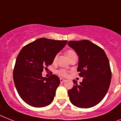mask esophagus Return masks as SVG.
I'll list each match as a JSON object with an SVG mask.
<instances>
[{"label": "esophagus", "instance_id": "34e87169", "mask_svg": "<svg viewBox=\"0 0 121 121\" xmlns=\"http://www.w3.org/2000/svg\"><path fill=\"white\" fill-rule=\"evenodd\" d=\"M60 82H61V83H63L64 82H65L66 81V80L65 79H63V78H60Z\"/></svg>", "mask_w": 121, "mask_h": 121}]
</instances>
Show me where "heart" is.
Here are the masks:
<instances>
[{
	"label": "heart",
	"instance_id": "obj_1",
	"mask_svg": "<svg viewBox=\"0 0 121 121\" xmlns=\"http://www.w3.org/2000/svg\"><path fill=\"white\" fill-rule=\"evenodd\" d=\"M66 55L67 56H68L69 58L71 57L72 56L74 55H76V53H75L74 51H73L72 50H68V51L66 52ZM57 59V55H56L55 56L54 59H53V61H55ZM58 74L60 76H63V77H66L68 75V71H67L66 69H61L58 71Z\"/></svg>",
	"mask_w": 121,
	"mask_h": 121
}]
</instances>
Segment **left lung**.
<instances>
[{
    "mask_svg": "<svg viewBox=\"0 0 121 121\" xmlns=\"http://www.w3.org/2000/svg\"><path fill=\"white\" fill-rule=\"evenodd\" d=\"M68 45L79 56L78 71L84 79L78 84L73 80V87L68 91L73 105L89 108L103 100L109 87L111 71L106 53L101 47L88 40L72 41Z\"/></svg>",
    "mask_w": 121,
    "mask_h": 121,
    "instance_id": "left-lung-1",
    "label": "left lung"
}]
</instances>
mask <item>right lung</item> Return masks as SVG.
<instances>
[{"label":"right lung","instance_id":"right-lung-1","mask_svg":"<svg viewBox=\"0 0 121 121\" xmlns=\"http://www.w3.org/2000/svg\"><path fill=\"white\" fill-rule=\"evenodd\" d=\"M68 40L40 38L25 45L18 55L14 67V83L21 99L35 108L48 106L54 99L60 80L56 75L43 78L42 73L52 65L55 56Z\"/></svg>","mask_w":121,"mask_h":121}]
</instances>
